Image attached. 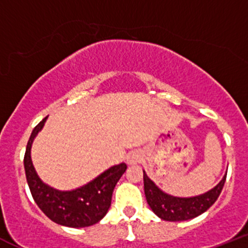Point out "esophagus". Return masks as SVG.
I'll list each match as a JSON object with an SVG mask.
<instances>
[{
    "label": "esophagus",
    "instance_id": "1",
    "mask_svg": "<svg viewBox=\"0 0 248 248\" xmlns=\"http://www.w3.org/2000/svg\"><path fill=\"white\" fill-rule=\"evenodd\" d=\"M140 160H141V155L140 153L137 150H133L131 151V153H128V155H127L126 157V161L128 165H136V163L140 162Z\"/></svg>",
    "mask_w": 248,
    "mask_h": 248
}]
</instances>
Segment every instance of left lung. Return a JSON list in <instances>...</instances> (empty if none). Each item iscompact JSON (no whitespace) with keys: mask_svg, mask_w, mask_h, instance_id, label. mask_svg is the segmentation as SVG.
Returning <instances> with one entry per match:
<instances>
[{"mask_svg":"<svg viewBox=\"0 0 248 248\" xmlns=\"http://www.w3.org/2000/svg\"><path fill=\"white\" fill-rule=\"evenodd\" d=\"M143 173L144 193H145L148 205L158 218L167 222L193 219L206 212L217 201L224 186L225 178H227V174H225L215 188L206 193L190 196V198H179V196L170 195L161 190L148 177L145 170H143Z\"/></svg>","mask_w":248,"mask_h":248,"instance_id":"left-lung-1","label":"left lung"}]
</instances>
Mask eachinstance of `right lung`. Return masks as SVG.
Returning <instances> with one entry per match:
<instances>
[{"label":"right lung","instance_id":"obj_1","mask_svg":"<svg viewBox=\"0 0 248 248\" xmlns=\"http://www.w3.org/2000/svg\"><path fill=\"white\" fill-rule=\"evenodd\" d=\"M47 117L33 128L24 156L26 180L31 195L40 210L54 223L69 228H85L95 224L105 217L111 205L112 191L120 178L126 172V163L108 168L98 177L73 190H58L38 177L32 160L31 146Z\"/></svg>","mask_w":248,"mask_h":248}]
</instances>
